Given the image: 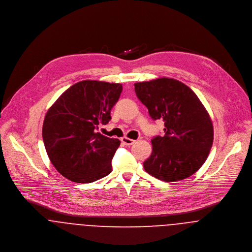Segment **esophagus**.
I'll return each instance as SVG.
<instances>
[{"instance_id":"1","label":"esophagus","mask_w":252,"mask_h":252,"mask_svg":"<svg viewBox=\"0 0 252 252\" xmlns=\"http://www.w3.org/2000/svg\"><path fill=\"white\" fill-rule=\"evenodd\" d=\"M122 142L126 145V146H130L134 143V140L130 139V138H127V137H123L122 138Z\"/></svg>"}]
</instances>
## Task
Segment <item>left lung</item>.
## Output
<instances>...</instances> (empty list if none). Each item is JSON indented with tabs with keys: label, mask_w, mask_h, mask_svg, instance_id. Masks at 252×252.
<instances>
[{
	"label": "left lung",
	"mask_w": 252,
	"mask_h": 252,
	"mask_svg": "<svg viewBox=\"0 0 252 252\" xmlns=\"http://www.w3.org/2000/svg\"><path fill=\"white\" fill-rule=\"evenodd\" d=\"M140 101L153 120L164 121V136L152 139L153 152L143 166L163 182L193 175L206 161L214 141L209 113L187 85L173 78L134 84Z\"/></svg>",
	"instance_id": "8db88e82"
}]
</instances>
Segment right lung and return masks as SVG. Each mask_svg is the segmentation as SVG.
I'll return each mask as SVG.
<instances>
[{
  "label": "right lung",
  "mask_w": 252,
  "mask_h": 252,
  "mask_svg": "<svg viewBox=\"0 0 252 252\" xmlns=\"http://www.w3.org/2000/svg\"><path fill=\"white\" fill-rule=\"evenodd\" d=\"M122 84L84 80L64 91L46 113L42 138L51 163L74 183L89 184L112 171L121 142L97 132L111 120Z\"/></svg>",
  "instance_id": "1"
}]
</instances>
